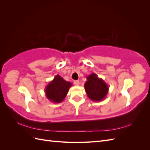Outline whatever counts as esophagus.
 <instances>
[{"label":"esophagus","instance_id":"esophagus-1","mask_svg":"<svg viewBox=\"0 0 150 150\" xmlns=\"http://www.w3.org/2000/svg\"><path fill=\"white\" fill-rule=\"evenodd\" d=\"M79 81H78V80H77V81H74V84L75 85V86H79Z\"/></svg>","mask_w":150,"mask_h":150}]
</instances>
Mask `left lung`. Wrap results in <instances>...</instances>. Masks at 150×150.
I'll list each match as a JSON object with an SVG mask.
<instances>
[{"label": "left lung", "instance_id": "obj_1", "mask_svg": "<svg viewBox=\"0 0 150 150\" xmlns=\"http://www.w3.org/2000/svg\"><path fill=\"white\" fill-rule=\"evenodd\" d=\"M84 88L88 97L93 101H101L106 97L109 86L102 78L92 73L88 76Z\"/></svg>", "mask_w": 150, "mask_h": 150}]
</instances>
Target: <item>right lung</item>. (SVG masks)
Masks as SVG:
<instances>
[{
    "label": "right lung",
    "mask_w": 150,
    "mask_h": 150,
    "mask_svg": "<svg viewBox=\"0 0 150 150\" xmlns=\"http://www.w3.org/2000/svg\"><path fill=\"white\" fill-rule=\"evenodd\" d=\"M71 86V83L66 81L57 74L46 86L44 89L46 96L54 103H61L64 101Z\"/></svg>",
    "instance_id": "obj_1"
}]
</instances>
